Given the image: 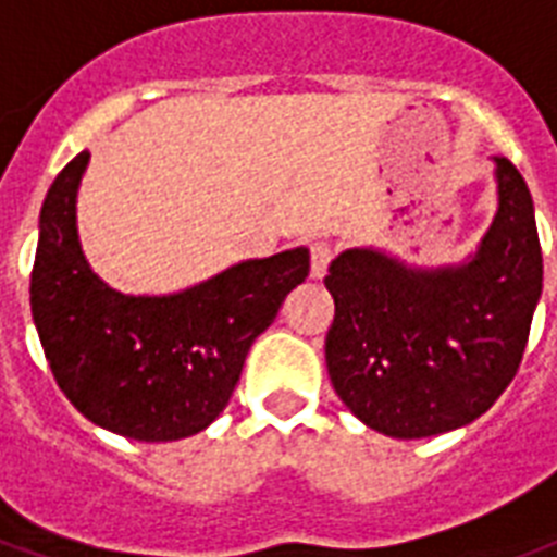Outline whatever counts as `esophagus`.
Returning <instances> with one entry per match:
<instances>
[{
  "instance_id": "obj_1",
  "label": "esophagus",
  "mask_w": 557,
  "mask_h": 557,
  "mask_svg": "<svg viewBox=\"0 0 557 557\" xmlns=\"http://www.w3.org/2000/svg\"><path fill=\"white\" fill-rule=\"evenodd\" d=\"M334 255H336L334 243H329V240L311 243V277H317V280L325 277V271H329Z\"/></svg>"
}]
</instances>
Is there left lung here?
I'll return each mask as SVG.
<instances>
[{
  "label": "left lung",
  "mask_w": 557,
  "mask_h": 557,
  "mask_svg": "<svg viewBox=\"0 0 557 557\" xmlns=\"http://www.w3.org/2000/svg\"><path fill=\"white\" fill-rule=\"evenodd\" d=\"M493 161L498 212L467 263L413 269L385 251L348 249L329 265L331 385L385 436L465 428L521 366L544 263L524 177L507 158Z\"/></svg>",
  "instance_id": "1"
}]
</instances>
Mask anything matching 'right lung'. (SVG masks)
Segmentation results:
<instances>
[{"instance_id": "1", "label": "right lung", "mask_w": 557, "mask_h": 557, "mask_svg": "<svg viewBox=\"0 0 557 557\" xmlns=\"http://www.w3.org/2000/svg\"><path fill=\"white\" fill-rule=\"evenodd\" d=\"M90 152L55 175L39 214L30 311L62 394L98 428L175 442L223 413L251 343L308 277V249L243 260L161 297L110 288L78 243L76 195Z\"/></svg>"}]
</instances>
